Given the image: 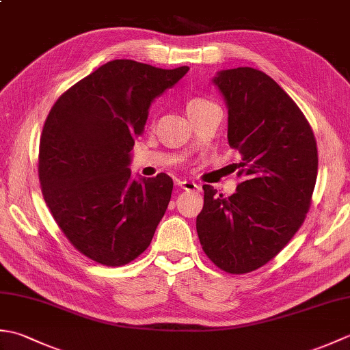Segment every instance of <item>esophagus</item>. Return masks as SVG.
Here are the masks:
<instances>
[{"mask_svg": "<svg viewBox=\"0 0 350 350\" xmlns=\"http://www.w3.org/2000/svg\"><path fill=\"white\" fill-rule=\"evenodd\" d=\"M176 183H177V187H180L185 191H196V189H198L197 183L189 182V180H176Z\"/></svg>", "mask_w": 350, "mask_h": 350, "instance_id": "34e87169", "label": "esophagus"}]
</instances>
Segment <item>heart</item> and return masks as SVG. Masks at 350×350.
<instances>
[{"label":"heart","instance_id":"obj_1","mask_svg":"<svg viewBox=\"0 0 350 350\" xmlns=\"http://www.w3.org/2000/svg\"><path fill=\"white\" fill-rule=\"evenodd\" d=\"M213 105V103L211 100H207L204 98H192L187 102V111H188V116L189 114H194L197 113V111L203 109V108H207Z\"/></svg>","mask_w":350,"mask_h":350}]
</instances>
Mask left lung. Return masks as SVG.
<instances>
[{
    "label": "left lung",
    "mask_w": 350,
    "mask_h": 350,
    "mask_svg": "<svg viewBox=\"0 0 350 350\" xmlns=\"http://www.w3.org/2000/svg\"><path fill=\"white\" fill-rule=\"evenodd\" d=\"M213 83L227 103V138L242 154L236 168L243 182L230 197L203 185L197 233L219 269L247 273L271 262L306 221L317 144L299 107L262 70H221Z\"/></svg>",
    "instance_id": "8db88e82"
}]
</instances>
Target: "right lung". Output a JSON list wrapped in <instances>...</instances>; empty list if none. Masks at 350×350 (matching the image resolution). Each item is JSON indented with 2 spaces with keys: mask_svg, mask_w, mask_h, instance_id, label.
Segmentation results:
<instances>
[{
  "mask_svg": "<svg viewBox=\"0 0 350 350\" xmlns=\"http://www.w3.org/2000/svg\"><path fill=\"white\" fill-rule=\"evenodd\" d=\"M189 70L113 60L57 99L44 120L39 180L57 226L81 254L105 266L135 260L150 245L173 191L158 174L131 179V150L148 107Z\"/></svg>",
  "mask_w": 350,
  "mask_h": 350,
  "instance_id": "right-lung-1",
  "label": "right lung"
}]
</instances>
